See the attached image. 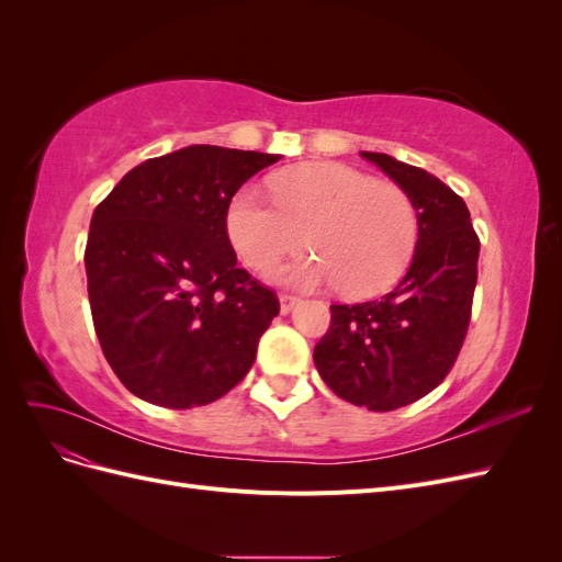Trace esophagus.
<instances>
[{"instance_id":"1","label":"esophagus","mask_w":562,"mask_h":562,"mask_svg":"<svg viewBox=\"0 0 562 562\" xmlns=\"http://www.w3.org/2000/svg\"><path fill=\"white\" fill-rule=\"evenodd\" d=\"M300 300L295 295H279V307H281V314H291L293 307Z\"/></svg>"}]
</instances>
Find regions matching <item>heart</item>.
<instances>
[{
    "label": "heart",
    "instance_id": "1",
    "mask_svg": "<svg viewBox=\"0 0 562 562\" xmlns=\"http://www.w3.org/2000/svg\"><path fill=\"white\" fill-rule=\"evenodd\" d=\"M269 201L246 184L227 209L229 241L255 269L274 267L304 244L312 258L279 271L300 288L337 285L347 297L389 291L413 260L417 211L398 184L335 161L304 164L277 173Z\"/></svg>",
    "mask_w": 562,
    "mask_h": 562
}]
</instances>
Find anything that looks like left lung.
<instances>
[{"label": "left lung", "mask_w": 562, "mask_h": 562, "mask_svg": "<svg viewBox=\"0 0 562 562\" xmlns=\"http://www.w3.org/2000/svg\"><path fill=\"white\" fill-rule=\"evenodd\" d=\"M361 157L413 199L417 246L394 291L333 304L314 363L339 398L386 413L427 396L450 372L469 328L481 241L464 199L446 182L382 151Z\"/></svg>", "instance_id": "8db88e82"}]
</instances>
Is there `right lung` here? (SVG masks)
<instances>
[{"label":"right lung","mask_w":562,"mask_h":562,"mask_svg":"<svg viewBox=\"0 0 562 562\" xmlns=\"http://www.w3.org/2000/svg\"><path fill=\"white\" fill-rule=\"evenodd\" d=\"M279 159L190 145L131 168L95 209L83 255L93 326L131 394L184 411L246 378L279 300L236 267L227 209Z\"/></svg>","instance_id":"right-lung-1"}]
</instances>
